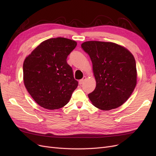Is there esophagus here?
Here are the masks:
<instances>
[{
    "instance_id": "34e87169",
    "label": "esophagus",
    "mask_w": 156,
    "mask_h": 156,
    "mask_svg": "<svg viewBox=\"0 0 156 156\" xmlns=\"http://www.w3.org/2000/svg\"><path fill=\"white\" fill-rule=\"evenodd\" d=\"M85 79H86V77H83V78L82 79H81V80H79V84H80V85H81V84H83L84 83V81H85Z\"/></svg>"
}]
</instances>
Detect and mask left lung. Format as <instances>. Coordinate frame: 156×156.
I'll list each match as a JSON object with an SVG mask.
<instances>
[{
	"label": "left lung",
	"mask_w": 156,
	"mask_h": 156,
	"mask_svg": "<svg viewBox=\"0 0 156 156\" xmlns=\"http://www.w3.org/2000/svg\"><path fill=\"white\" fill-rule=\"evenodd\" d=\"M81 48L91 59L96 81V88L88 95L90 100L101 110L121 106L130 97L136 84L133 55L112 42L85 41Z\"/></svg>",
	"instance_id": "left-lung-1"
}]
</instances>
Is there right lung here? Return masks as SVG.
Wrapping results in <instances>:
<instances>
[{
  "label": "right lung",
  "instance_id": "add662e5",
  "mask_svg": "<svg viewBox=\"0 0 156 156\" xmlns=\"http://www.w3.org/2000/svg\"><path fill=\"white\" fill-rule=\"evenodd\" d=\"M77 46L75 41L56 37L37 47L23 63V81L40 106L54 110L69 102L78 86L67 57Z\"/></svg>",
  "mask_w": 156,
  "mask_h": 156
}]
</instances>
